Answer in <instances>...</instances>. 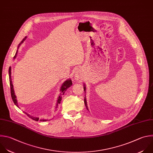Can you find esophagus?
Wrapping results in <instances>:
<instances>
[{
  "label": "esophagus",
  "instance_id": "34e87169",
  "mask_svg": "<svg viewBox=\"0 0 153 153\" xmlns=\"http://www.w3.org/2000/svg\"><path fill=\"white\" fill-rule=\"evenodd\" d=\"M74 77H75V79L76 80H80V79H82L83 76H82V74L81 71L80 70H77L76 72Z\"/></svg>",
  "mask_w": 153,
  "mask_h": 153
}]
</instances>
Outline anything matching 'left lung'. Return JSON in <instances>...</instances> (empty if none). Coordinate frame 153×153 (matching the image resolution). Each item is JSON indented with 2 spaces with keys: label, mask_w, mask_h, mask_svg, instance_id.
Instances as JSON below:
<instances>
[{
  "label": "left lung",
  "mask_w": 153,
  "mask_h": 153,
  "mask_svg": "<svg viewBox=\"0 0 153 153\" xmlns=\"http://www.w3.org/2000/svg\"><path fill=\"white\" fill-rule=\"evenodd\" d=\"M83 89H84V90H85V87L84 86L83 87ZM84 101H85V106H86V109H88V107H87V105H86V99H85H85H84Z\"/></svg>",
  "instance_id": "left-lung-1"
}]
</instances>
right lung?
Listing matches in <instances>:
<instances>
[{"label":"right lung","instance_id":"obj_1","mask_svg":"<svg viewBox=\"0 0 153 153\" xmlns=\"http://www.w3.org/2000/svg\"><path fill=\"white\" fill-rule=\"evenodd\" d=\"M25 39V38L23 39V41H22L21 43H22ZM19 45H20V43ZM19 47H18V48H19ZM17 53H16V55H15V56H14V58H16V55H17ZM11 67H10V68H9V77H10V84L11 95V98H12V99H13V101H14V104H15L17 106H18V105H17V100H16V96L15 94H14V89H13V84H12V80H11ZM71 85H72V82H71V80H70V79L66 80V81L63 83V85H62L61 88V90H60L61 92V94H60V95H59V97H58V101H57V104H56V109L58 108L59 105L61 103V100H62V95H64V94L65 93L66 89H67L68 87L71 86ZM25 114H26L30 118H31L32 120H34V121H38L39 120V118H38L33 117H32V116L28 115V114H26V113H25ZM40 121H47V120H40Z\"/></svg>","mask_w":153,"mask_h":153}]
</instances>
